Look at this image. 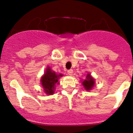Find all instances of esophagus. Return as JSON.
<instances>
[{
	"label": "esophagus",
	"instance_id": "obj_1",
	"mask_svg": "<svg viewBox=\"0 0 133 133\" xmlns=\"http://www.w3.org/2000/svg\"><path fill=\"white\" fill-rule=\"evenodd\" d=\"M67 73L69 75H72V73H73V70L72 69H70V70H69L67 71Z\"/></svg>",
	"mask_w": 133,
	"mask_h": 133
}]
</instances>
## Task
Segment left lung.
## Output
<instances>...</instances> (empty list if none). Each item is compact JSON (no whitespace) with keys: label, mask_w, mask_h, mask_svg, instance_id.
Wrapping results in <instances>:
<instances>
[{"label":"left lung","mask_w":133,"mask_h":133,"mask_svg":"<svg viewBox=\"0 0 133 133\" xmlns=\"http://www.w3.org/2000/svg\"><path fill=\"white\" fill-rule=\"evenodd\" d=\"M82 84L84 86V89L86 90H89L93 87L94 84H95V81H94V79L92 78V77L90 76V74H88L87 75V79L83 81Z\"/></svg>","instance_id":"left-lung-1"}]
</instances>
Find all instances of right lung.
<instances>
[{"label":"right lung","mask_w":133,"mask_h":133,"mask_svg":"<svg viewBox=\"0 0 133 133\" xmlns=\"http://www.w3.org/2000/svg\"><path fill=\"white\" fill-rule=\"evenodd\" d=\"M63 75H56L55 72L51 71L50 68H47L45 71V74L41 78V84L44 88V90L47 95H52L54 93V89L55 87V84L58 83V79L59 77ZM58 84V83H57Z\"/></svg>","instance_id":"right-lung-1"}]
</instances>
